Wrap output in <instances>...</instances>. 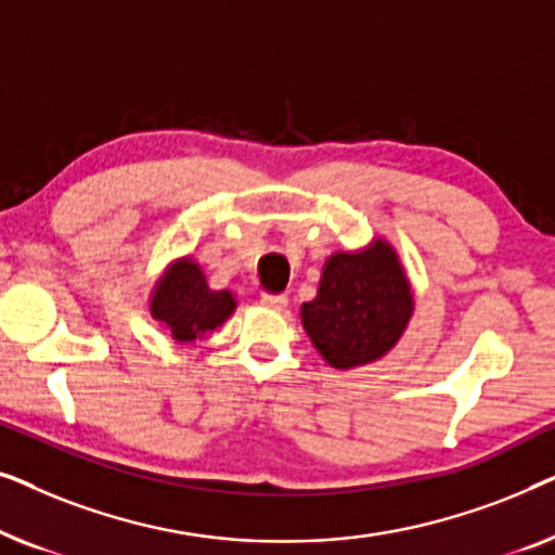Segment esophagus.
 Listing matches in <instances>:
<instances>
[{
	"label": "esophagus",
	"instance_id": "obj_1",
	"mask_svg": "<svg viewBox=\"0 0 555 555\" xmlns=\"http://www.w3.org/2000/svg\"><path fill=\"white\" fill-rule=\"evenodd\" d=\"M260 302H262V306L275 308V310H285L287 308V298H285V295H280V293H262L260 295Z\"/></svg>",
	"mask_w": 555,
	"mask_h": 555
}]
</instances>
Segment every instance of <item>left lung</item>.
Instances as JSON below:
<instances>
[{
  "label": "left lung",
  "mask_w": 555,
  "mask_h": 555,
  "mask_svg": "<svg viewBox=\"0 0 555 555\" xmlns=\"http://www.w3.org/2000/svg\"><path fill=\"white\" fill-rule=\"evenodd\" d=\"M412 315V293L397 255L384 242L366 253L333 255L318 298L302 306V328L331 366L382 359Z\"/></svg>",
  "instance_id": "left-lung-1"
}]
</instances>
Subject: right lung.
Here are the masks:
<instances>
[{
	"label": "right lung",
	"instance_id": "obj_1",
	"mask_svg": "<svg viewBox=\"0 0 555 555\" xmlns=\"http://www.w3.org/2000/svg\"><path fill=\"white\" fill-rule=\"evenodd\" d=\"M232 310V293L209 291L204 272L189 260L173 264L151 300V313L169 325L177 340H194L202 333L215 331Z\"/></svg>",
	"mask_w": 555,
	"mask_h": 555
}]
</instances>
